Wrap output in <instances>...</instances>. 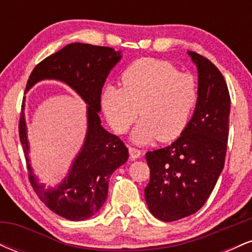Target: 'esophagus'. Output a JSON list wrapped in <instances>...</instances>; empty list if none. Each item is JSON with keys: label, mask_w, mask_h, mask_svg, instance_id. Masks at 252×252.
I'll list each match as a JSON object with an SVG mask.
<instances>
[{"label": "esophagus", "mask_w": 252, "mask_h": 252, "mask_svg": "<svg viewBox=\"0 0 252 252\" xmlns=\"http://www.w3.org/2000/svg\"><path fill=\"white\" fill-rule=\"evenodd\" d=\"M129 154H130V158H131V160H135V158H140L141 156V150L132 148V147H129Z\"/></svg>", "instance_id": "1"}]
</instances>
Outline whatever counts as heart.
<instances>
[{"label": "heart", "mask_w": 252, "mask_h": 252, "mask_svg": "<svg viewBox=\"0 0 252 252\" xmlns=\"http://www.w3.org/2000/svg\"><path fill=\"white\" fill-rule=\"evenodd\" d=\"M120 86H108L102 94V108L111 128L126 132L138 116L131 138L136 143L178 137L189 123L199 99L196 78L179 72L166 60L143 58L130 63L121 76Z\"/></svg>", "instance_id": "heart-1"}]
</instances>
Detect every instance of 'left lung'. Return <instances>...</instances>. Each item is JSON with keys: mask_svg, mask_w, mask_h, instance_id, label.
Wrapping results in <instances>:
<instances>
[{"mask_svg": "<svg viewBox=\"0 0 252 252\" xmlns=\"http://www.w3.org/2000/svg\"><path fill=\"white\" fill-rule=\"evenodd\" d=\"M198 70L199 99L180 137L146 154L150 169L144 198L152 215L174 221L200 210L224 168L228 138L230 94L220 71L189 52Z\"/></svg>", "mask_w": 252, "mask_h": 252, "instance_id": "8db88e82", "label": "left lung"}]
</instances>
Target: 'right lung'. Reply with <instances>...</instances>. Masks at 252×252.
I'll use <instances>...</instances> for the list:
<instances>
[{
	"label": "right lung",
	"instance_id": "right-lung-1",
	"mask_svg": "<svg viewBox=\"0 0 252 252\" xmlns=\"http://www.w3.org/2000/svg\"><path fill=\"white\" fill-rule=\"evenodd\" d=\"M121 58V52L111 47L70 43L37 63L26 85L28 91L40 80H60L73 89L89 105L88 131L82 150L57 189H46L32 172L24 111L19 121L20 141L32 187L48 209L68 220H85L96 215L108 196L110 176L129 158L128 148L118 136L110 134L100 126L98 116L103 85ZM24 106L25 102L22 109Z\"/></svg>",
	"mask_w": 252,
	"mask_h": 252
}]
</instances>
